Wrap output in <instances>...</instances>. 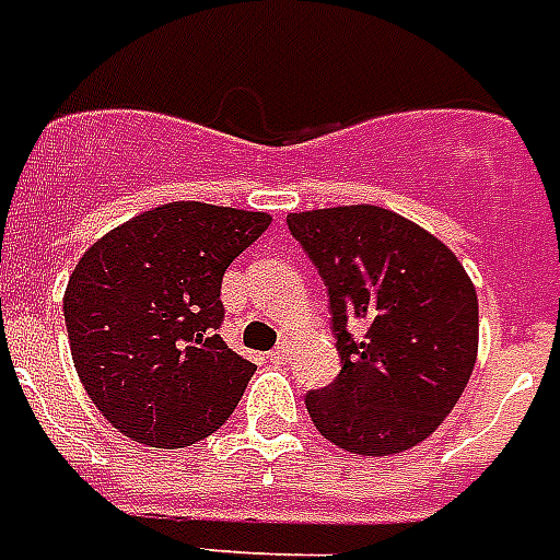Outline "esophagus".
Segmentation results:
<instances>
[{
	"instance_id": "1",
	"label": "esophagus",
	"mask_w": 560,
	"mask_h": 560,
	"mask_svg": "<svg viewBox=\"0 0 560 560\" xmlns=\"http://www.w3.org/2000/svg\"><path fill=\"white\" fill-rule=\"evenodd\" d=\"M267 358H270L272 363H284V360H288V346H276Z\"/></svg>"
}]
</instances>
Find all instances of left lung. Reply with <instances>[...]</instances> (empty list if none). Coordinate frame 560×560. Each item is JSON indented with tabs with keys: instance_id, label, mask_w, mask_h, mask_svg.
Returning <instances> with one entry per match:
<instances>
[{
	"instance_id": "1",
	"label": "left lung",
	"mask_w": 560,
	"mask_h": 560,
	"mask_svg": "<svg viewBox=\"0 0 560 560\" xmlns=\"http://www.w3.org/2000/svg\"><path fill=\"white\" fill-rule=\"evenodd\" d=\"M328 290L337 381L305 395L316 430L342 451L389 456L451 416L479 342L477 290L447 246L381 206L288 214Z\"/></svg>"
}]
</instances>
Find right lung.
Listing matches in <instances>:
<instances>
[{"label": "right lung", "instance_id": "1", "mask_svg": "<svg viewBox=\"0 0 560 560\" xmlns=\"http://www.w3.org/2000/svg\"><path fill=\"white\" fill-rule=\"evenodd\" d=\"M270 214L168 202L95 241L63 296L83 389L118 433L186 447L223 427L255 363L229 349L220 281Z\"/></svg>", "mask_w": 560, "mask_h": 560}]
</instances>
